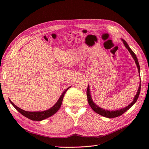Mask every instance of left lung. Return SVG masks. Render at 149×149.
<instances>
[{"label":"left lung","mask_w":149,"mask_h":149,"mask_svg":"<svg viewBox=\"0 0 149 149\" xmlns=\"http://www.w3.org/2000/svg\"><path fill=\"white\" fill-rule=\"evenodd\" d=\"M123 44H124L125 47L127 49V50L129 51V52L131 53V56H132V58L134 59L135 63H136V65H137V67L138 69V72H139V74L140 73V65H139V63L138 61V59H137V57L136 56V54H134V52L132 51V50L130 49V47H129L128 44L126 43V42L125 40H122ZM140 90H141V81H140V86H139L138 88V90L137 91V93L133 101L128 105L127 107H125V108H123V109H120V110H116V111H108V110H105V109H103L102 108H100L99 106H97L95 104L92 99H91V95L90 93V88L89 86H88L87 88V91H86V95H87V99H88V104H89V105L90 106V107L92 108V109L95 112L99 114L100 115H102L104 117H107V118H115V117L117 116H119L120 115H122V114L124 113L125 111H127L131 107V106L133 105V104L136 102V100H138V98L139 97V95H140Z\"/></svg>","instance_id":"8db88e82"}]
</instances>
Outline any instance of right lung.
<instances>
[{
	"label": "right lung",
	"mask_w": 149,
	"mask_h": 149,
	"mask_svg": "<svg viewBox=\"0 0 149 149\" xmlns=\"http://www.w3.org/2000/svg\"><path fill=\"white\" fill-rule=\"evenodd\" d=\"M70 88V87L68 88L67 89L64 91V92L62 93L61 97H59V100H58V102L55 104L54 106L52 107L51 108H50L49 109L44 111H36V112L26 111H24L23 109L19 108V107H18L17 106H15L10 100H9V101H10V102L12 105L14 106L15 108L17 109L19 113H20L22 115L27 117V118H29L30 120H34V121H41V120H43L44 119L49 118L50 116H51L52 115H54V114H55L57 111H58L59 109L60 108V107L61 106L65 93L66 92V91H67Z\"/></svg>",
	"instance_id": "1"
}]
</instances>
